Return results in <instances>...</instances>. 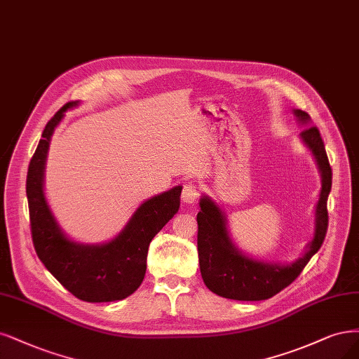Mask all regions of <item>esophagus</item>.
Listing matches in <instances>:
<instances>
[{
	"mask_svg": "<svg viewBox=\"0 0 359 359\" xmlns=\"http://www.w3.org/2000/svg\"><path fill=\"white\" fill-rule=\"evenodd\" d=\"M181 197L184 203H194L197 201V197H199V189H197V185H194L193 182L185 184Z\"/></svg>",
	"mask_w": 359,
	"mask_h": 359,
	"instance_id": "1",
	"label": "esophagus"
}]
</instances>
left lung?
I'll use <instances>...</instances> for the list:
<instances>
[{"instance_id":"1","label":"left lung","mask_w":359,"mask_h":359,"mask_svg":"<svg viewBox=\"0 0 359 359\" xmlns=\"http://www.w3.org/2000/svg\"><path fill=\"white\" fill-rule=\"evenodd\" d=\"M294 114L302 123L311 120L302 109H294ZM300 137L316 160L323 187L315 211L313 239L309 243L306 254L297 262L283 266L246 257L231 242L226 217L221 209L208 196L201 199V211L197 214V251L201 273L205 285L221 297L241 302H258L273 297L300 276L309 259L319 251L325 239L328 227L327 199L331 191L332 172L318 128H306Z\"/></svg>"}]
</instances>
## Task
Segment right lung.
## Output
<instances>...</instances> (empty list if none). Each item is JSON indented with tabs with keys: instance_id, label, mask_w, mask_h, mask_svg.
<instances>
[{
	"instance_id": "1",
	"label": "right lung",
	"mask_w": 359,
	"mask_h": 359,
	"mask_svg": "<svg viewBox=\"0 0 359 359\" xmlns=\"http://www.w3.org/2000/svg\"><path fill=\"white\" fill-rule=\"evenodd\" d=\"M72 101L46 125L31 158L27 197L32 243L46 269L77 299L89 303L116 302L137 291L145 276L148 245L180 209L181 185L145 201L117 236L102 245L69 241L60 230L44 197V165L55 128Z\"/></svg>"
}]
</instances>
